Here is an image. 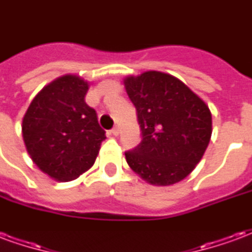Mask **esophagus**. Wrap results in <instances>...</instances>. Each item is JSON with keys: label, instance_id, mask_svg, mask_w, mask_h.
<instances>
[{"label": "esophagus", "instance_id": "esophagus-1", "mask_svg": "<svg viewBox=\"0 0 252 252\" xmlns=\"http://www.w3.org/2000/svg\"><path fill=\"white\" fill-rule=\"evenodd\" d=\"M110 133L113 135V136H119V133H120V129H119V126H116L112 128V131H110Z\"/></svg>", "mask_w": 252, "mask_h": 252}]
</instances>
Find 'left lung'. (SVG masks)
Listing matches in <instances>:
<instances>
[{
	"label": "left lung",
	"mask_w": 252,
	"mask_h": 252,
	"mask_svg": "<svg viewBox=\"0 0 252 252\" xmlns=\"http://www.w3.org/2000/svg\"><path fill=\"white\" fill-rule=\"evenodd\" d=\"M135 105L142 142L126 163L151 185H173L193 171L209 144L212 115L202 99L170 74L143 72L124 79Z\"/></svg>",
	"instance_id": "obj_1"
}]
</instances>
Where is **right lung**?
<instances>
[{
	"label": "right lung",
	"mask_w": 252,
	"mask_h": 252,
	"mask_svg": "<svg viewBox=\"0 0 252 252\" xmlns=\"http://www.w3.org/2000/svg\"><path fill=\"white\" fill-rule=\"evenodd\" d=\"M89 85L75 75L58 78L31 102L23 139L32 160L57 181H71L93 166L105 131L85 102Z\"/></svg>",
	"instance_id": "obj_1"
}]
</instances>
